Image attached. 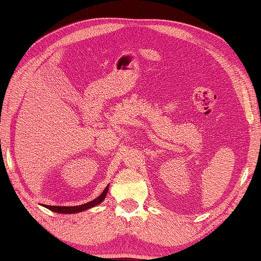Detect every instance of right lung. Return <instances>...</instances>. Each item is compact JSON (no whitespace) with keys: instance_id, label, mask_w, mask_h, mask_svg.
Wrapping results in <instances>:
<instances>
[{"instance_id":"add662e5","label":"right lung","mask_w":261,"mask_h":261,"mask_svg":"<svg viewBox=\"0 0 261 261\" xmlns=\"http://www.w3.org/2000/svg\"><path fill=\"white\" fill-rule=\"evenodd\" d=\"M108 191H109V185L105 187V190L102 192V194L98 197H96L95 199H93V201L88 202L86 204L77 205V206H53V205H42V206H45L48 210H50V211H53V212H56V213H64V214L79 213V212H83V211H85V210L94 207L95 205H98L99 203L103 202L104 198L107 197Z\"/></svg>"}]
</instances>
